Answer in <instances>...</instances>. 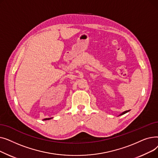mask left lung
Returning a JSON list of instances; mask_svg holds the SVG:
<instances>
[{
    "mask_svg": "<svg viewBox=\"0 0 158 158\" xmlns=\"http://www.w3.org/2000/svg\"><path fill=\"white\" fill-rule=\"evenodd\" d=\"M129 111H124L123 113H122V114H120V115H122V114H125V113H127Z\"/></svg>",
    "mask_w": 158,
    "mask_h": 158,
    "instance_id": "left-lung-1",
    "label": "left lung"
}]
</instances>
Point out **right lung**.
Returning a JSON list of instances; mask_svg holds the SVG:
<instances>
[{
	"instance_id": "add662e5",
	"label": "right lung",
	"mask_w": 158,
	"mask_h": 158,
	"mask_svg": "<svg viewBox=\"0 0 158 158\" xmlns=\"http://www.w3.org/2000/svg\"><path fill=\"white\" fill-rule=\"evenodd\" d=\"M52 118H45L44 120H50V119H51Z\"/></svg>"
}]
</instances>
